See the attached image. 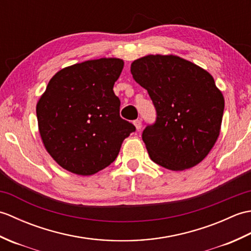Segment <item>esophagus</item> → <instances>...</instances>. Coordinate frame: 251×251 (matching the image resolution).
<instances>
[{
    "instance_id": "obj_1",
    "label": "esophagus",
    "mask_w": 251,
    "mask_h": 251,
    "mask_svg": "<svg viewBox=\"0 0 251 251\" xmlns=\"http://www.w3.org/2000/svg\"><path fill=\"white\" fill-rule=\"evenodd\" d=\"M134 125H135L137 130L141 129V127H142V122H141V120H136V121H134Z\"/></svg>"
}]
</instances>
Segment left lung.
<instances>
[{"mask_svg":"<svg viewBox=\"0 0 251 251\" xmlns=\"http://www.w3.org/2000/svg\"><path fill=\"white\" fill-rule=\"evenodd\" d=\"M130 72L156 110L155 123L142 132L152 161L176 172L201 163L219 137L225 110L214 77L174 55L139 58Z\"/></svg>","mask_w":251,"mask_h":251,"instance_id":"obj_1","label":"left lung"}]
</instances>
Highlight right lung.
<instances>
[{
	"instance_id": "right-lung-1",
	"label": "right lung",
	"mask_w": 251,
	"mask_h": 251,
	"mask_svg": "<svg viewBox=\"0 0 251 251\" xmlns=\"http://www.w3.org/2000/svg\"><path fill=\"white\" fill-rule=\"evenodd\" d=\"M124 61L100 58L57 72L36 104L44 147L68 172L90 176L108 167L136 127L120 116L113 92Z\"/></svg>"
}]
</instances>
